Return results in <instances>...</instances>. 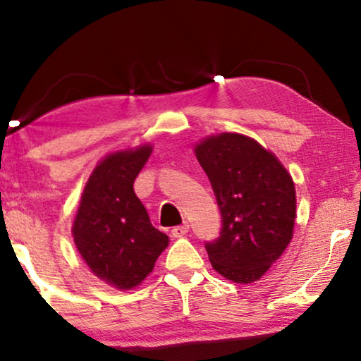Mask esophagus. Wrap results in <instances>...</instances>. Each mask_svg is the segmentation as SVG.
<instances>
[{
    "instance_id": "esophagus-1",
    "label": "esophagus",
    "mask_w": 361,
    "mask_h": 361,
    "mask_svg": "<svg viewBox=\"0 0 361 361\" xmlns=\"http://www.w3.org/2000/svg\"><path fill=\"white\" fill-rule=\"evenodd\" d=\"M187 231H189V225H180V226H176V228H172V238H182V236L187 235Z\"/></svg>"
}]
</instances>
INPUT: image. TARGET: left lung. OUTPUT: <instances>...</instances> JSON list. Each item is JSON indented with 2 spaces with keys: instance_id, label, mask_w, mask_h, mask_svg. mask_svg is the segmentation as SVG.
Returning a JSON list of instances; mask_svg holds the SVG:
<instances>
[{
  "instance_id": "obj_1",
  "label": "left lung",
  "mask_w": 361,
  "mask_h": 361,
  "mask_svg": "<svg viewBox=\"0 0 361 361\" xmlns=\"http://www.w3.org/2000/svg\"><path fill=\"white\" fill-rule=\"evenodd\" d=\"M221 212L220 238L207 245L216 273L238 284L259 281L294 235L295 187L273 151L240 133L195 145Z\"/></svg>"
}]
</instances>
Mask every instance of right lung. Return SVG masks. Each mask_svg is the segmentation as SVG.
<instances>
[{"mask_svg":"<svg viewBox=\"0 0 361 361\" xmlns=\"http://www.w3.org/2000/svg\"><path fill=\"white\" fill-rule=\"evenodd\" d=\"M152 152L151 142L110 152L97 162L72 224L73 243L93 276L131 290L152 273L169 236L154 228L133 189Z\"/></svg>","mask_w":361,"mask_h":361,"instance_id":"obj_1","label":"right lung"}]
</instances>
